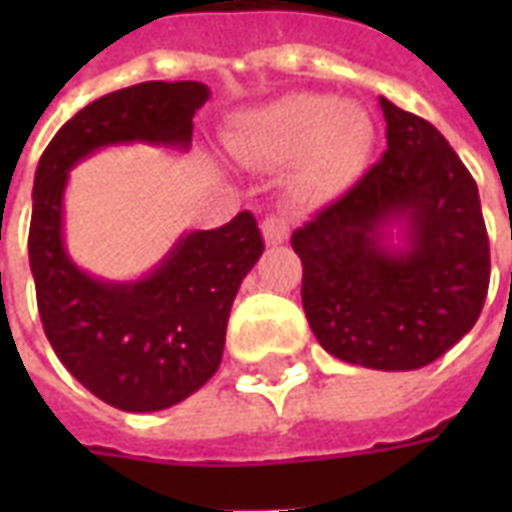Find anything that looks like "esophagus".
<instances>
[{
	"mask_svg": "<svg viewBox=\"0 0 512 512\" xmlns=\"http://www.w3.org/2000/svg\"><path fill=\"white\" fill-rule=\"evenodd\" d=\"M260 230H263V238H266L268 246H277L288 241V222L282 216H266L263 224H260Z\"/></svg>",
	"mask_w": 512,
	"mask_h": 512,
	"instance_id": "esophagus-1",
	"label": "esophagus"
}]
</instances>
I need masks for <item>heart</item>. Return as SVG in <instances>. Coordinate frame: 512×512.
I'll use <instances>...</instances> for the list:
<instances>
[{
	"instance_id": "b5f03b06",
	"label": "heart",
	"mask_w": 512,
	"mask_h": 512,
	"mask_svg": "<svg viewBox=\"0 0 512 512\" xmlns=\"http://www.w3.org/2000/svg\"><path fill=\"white\" fill-rule=\"evenodd\" d=\"M376 120L362 104L293 93L241 120L227 147L238 161H293L290 189L301 202L332 200L351 186L376 147Z\"/></svg>"
}]
</instances>
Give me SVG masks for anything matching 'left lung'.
I'll return each instance as SVG.
<instances>
[{"label": "left lung", "instance_id": "left-lung-1", "mask_svg": "<svg viewBox=\"0 0 512 512\" xmlns=\"http://www.w3.org/2000/svg\"><path fill=\"white\" fill-rule=\"evenodd\" d=\"M386 153L299 227L301 304L318 343L348 365L417 370L483 310L491 252L477 183L428 120L381 98Z\"/></svg>", "mask_w": 512, "mask_h": 512}]
</instances>
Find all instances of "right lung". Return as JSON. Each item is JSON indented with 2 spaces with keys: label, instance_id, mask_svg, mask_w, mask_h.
<instances>
[{
  "label": "right lung",
  "instance_id": "add662e5",
  "mask_svg": "<svg viewBox=\"0 0 512 512\" xmlns=\"http://www.w3.org/2000/svg\"><path fill=\"white\" fill-rule=\"evenodd\" d=\"M202 82H142L65 123L35 169L29 268L54 354L79 384L120 411H161L194 395L219 370L230 307L263 255L255 216L183 233L150 274L109 282L76 266L62 238V197L82 158L109 145H191Z\"/></svg>",
  "mask_w": 512,
  "mask_h": 512
}]
</instances>
